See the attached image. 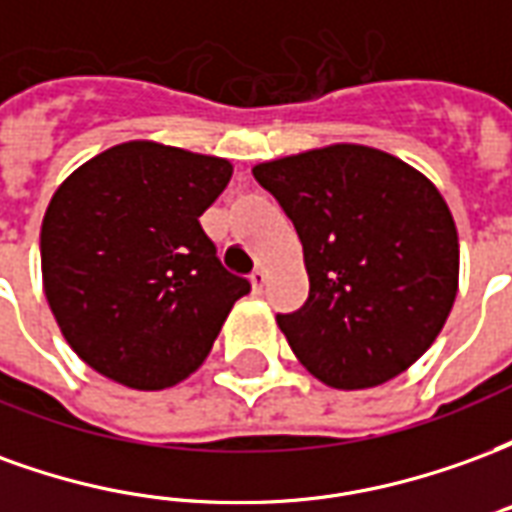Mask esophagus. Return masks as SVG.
<instances>
[{"label":"esophagus","mask_w":512,"mask_h":512,"mask_svg":"<svg viewBox=\"0 0 512 512\" xmlns=\"http://www.w3.org/2000/svg\"><path fill=\"white\" fill-rule=\"evenodd\" d=\"M252 288L255 290H263V285H266V279H268V271L263 266H257L255 271H252Z\"/></svg>","instance_id":"obj_1"}]
</instances>
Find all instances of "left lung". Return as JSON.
Segmentation results:
<instances>
[{
	"mask_svg": "<svg viewBox=\"0 0 512 512\" xmlns=\"http://www.w3.org/2000/svg\"><path fill=\"white\" fill-rule=\"evenodd\" d=\"M252 172L304 246L310 296L277 315L293 354L334 389L400 376L439 337L458 290V233L436 186L365 145Z\"/></svg>",
	"mask_w": 512,
	"mask_h": 512,
	"instance_id": "1",
	"label": "left lung"
}]
</instances>
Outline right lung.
<instances>
[{"label":"right lung","instance_id":"right-lung-1","mask_svg":"<svg viewBox=\"0 0 512 512\" xmlns=\"http://www.w3.org/2000/svg\"><path fill=\"white\" fill-rule=\"evenodd\" d=\"M230 175L224 158L123 142L51 197L43 290L68 345L101 376L131 389L178 384L252 290L222 266L200 224Z\"/></svg>","mask_w":512,"mask_h":512}]
</instances>
